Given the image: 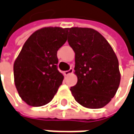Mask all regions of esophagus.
<instances>
[{
  "instance_id": "esophagus-1",
  "label": "esophagus",
  "mask_w": 134,
  "mask_h": 134,
  "mask_svg": "<svg viewBox=\"0 0 134 134\" xmlns=\"http://www.w3.org/2000/svg\"><path fill=\"white\" fill-rule=\"evenodd\" d=\"M73 69H72V68H70L69 70H67V71H65L64 72H63V74L65 75H69V74H71V73H72L73 72Z\"/></svg>"
}]
</instances>
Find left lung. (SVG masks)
Returning a JSON list of instances; mask_svg holds the SVG:
<instances>
[{"mask_svg": "<svg viewBox=\"0 0 134 134\" xmlns=\"http://www.w3.org/2000/svg\"><path fill=\"white\" fill-rule=\"evenodd\" d=\"M69 44L75 52L78 81L70 90L84 107L99 109L109 103L120 82L119 62L112 47L97 31L69 28Z\"/></svg>", "mask_w": 134, "mask_h": 134, "instance_id": "left-lung-1", "label": "left lung"}]
</instances>
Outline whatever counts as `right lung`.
Masks as SVG:
<instances>
[{
  "label": "right lung",
  "mask_w": 134,
  "mask_h": 134,
  "mask_svg": "<svg viewBox=\"0 0 134 134\" xmlns=\"http://www.w3.org/2000/svg\"><path fill=\"white\" fill-rule=\"evenodd\" d=\"M69 28L43 27L24 44L14 64L16 89L32 107L48 103L62 85L64 76L58 70L57 52L67 40Z\"/></svg>",
  "instance_id": "right-lung-1"
}]
</instances>
